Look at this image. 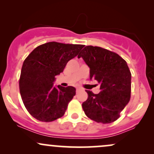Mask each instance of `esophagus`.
Listing matches in <instances>:
<instances>
[{
	"instance_id": "obj_1",
	"label": "esophagus",
	"mask_w": 154,
	"mask_h": 154,
	"mask_svg": "<svg viewBox=\"0 0 154 154\" xmlns=\"http://www.w3.org/2000/svg\"><path fill=\"white\" fill-rule=\"evenodd\" d=\"M78 91H79V88H77V92Z\"/></svg>"
}]
</instances>
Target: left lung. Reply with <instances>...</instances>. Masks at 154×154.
I'll return each instance as SVG.
<instances>
[{
    "label": "left lung",
    "instance_id": "left-lung-1",
    "mask_svg": "<svg viewBox=\"0 0 154 154\" xmlns=\"http://www.w3.org/2000/svg\"><path fill=\"white\" fill-rule=\"evenodd\" d=\"M90 68V79L100 84V92L87 91L82 109L88 118L98 123L116 121L130 100L131 73L121 56L100 47L88 45L79 53Z\"/></svg>",
    "mask_w": 154,
    "mask_h": 154
}]
</instances>
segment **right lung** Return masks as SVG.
<instances>
[{
    "mask_svg": "<svg viewBox=\"0 0 154 154\" xmlns=\"http://www.w3.org/2000/svg\"><path fill=\"white\" fill-rule=\"evenodd\" d=\"M83 47L49 42L35 48L24 60L19 91L26 110L36 119L48 122L64 114L76 89L72 86H54L55 77L63 72L67 62Z\"/></svg>",
    "mask_w": 154,
    "mask_h": 154,
    "instance_id": "1",
    "label": "right lung"
}]
</instances>
